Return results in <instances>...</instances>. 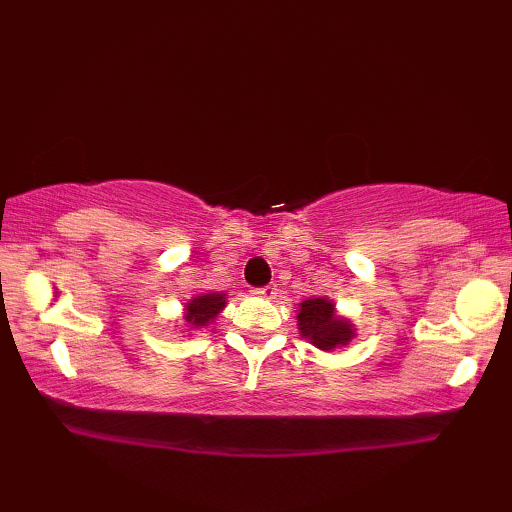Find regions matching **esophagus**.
Listing matches in <instances>:
<instances>
[{"label":"esophagus","mask_w":512,"mask_h":512,"mask_svg":"<svg viewBox=\"0 0 512 512\" xmlns=\"http://www.w3.org/2000/svg\"><path fill=\"white\" fill-rule=\"evenodd\" d=\"M255 296H259V298H266V300H273V298L277 296V287H275V284H268V287L255 289Z\"/></svg>","instance_id":"esophagus-1"}]
</instances>
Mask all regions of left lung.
<instances>
[{"label": "left lung", "mask_w": 512, "mask_h": 512, "mask_svg": "<svg viewBox=\"0 0 512 512\" xmlns=\"http://www.w3.org/2000/svg\"><path fill=\"white\" fill-rule=\"evenodd\" d=\"M298 327L309 343L325 352L345 348L357 336L352 320L336 314L334 302L327 298H309L300 302Z\"/></svg>", "instance_id": "obj_1"}]
</instances>
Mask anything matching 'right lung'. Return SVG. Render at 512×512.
I'll list each match as a JSON object with an SVG mask.
<instances>
[{
	"label": "right lung",
	"mask_w": 512,
	"mask_h": 512,
	"mask_svg": "<svg viewBox=\"0 0 512 512\" xmlns=\"http://www.w3.org/2000/svg\"><path fill=\"white\" fill-rule=\"evenodd\" d=\"M225 307V293H201L185 305V323L194 329L210 325Z\"/></svg>",
	"instance_id": "1"
}]
</instances>
